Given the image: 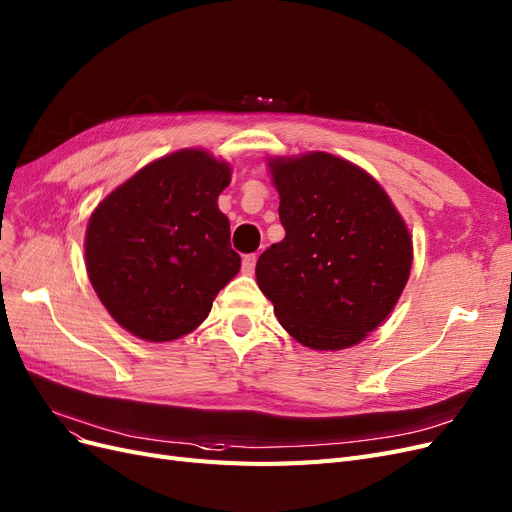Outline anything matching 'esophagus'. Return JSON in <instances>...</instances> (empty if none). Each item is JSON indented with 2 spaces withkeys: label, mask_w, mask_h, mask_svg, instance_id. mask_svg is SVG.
<instances>
[{
  "label": "esophagus",
  "mask_w": 512,
  "mask_h": 512,
  "mask_svg": "<svg viewBox=\"0 0 512 512\" xmlns=\"http://www.w3.org/2000/svg\"><path fill=\"white\" fill-rule=\"evenodd\" d=\"M254 267H256V254H248L243 258V271L252 275L254 273Z\"/></svg>",
  "instance_id": "1"
}]
</instances>
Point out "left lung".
Instances as JSON below:
<instances>
[{
  "label": "left lung",
  "instance_id": "8db88e82",
  "mask_svg": "<svg viewBox=\"0 0 512 512\" xmlns=\"http://www.w3.org/2000/svg\"><path fill=\"white\" fill-rule=\"evenodd\" d=\"M286 237L264 250L256 281L279 324L305 347L347 349L396 307L413 241L379 182L328 152L269 161Z\"/></svg>",
  "mask_w": 512,
  "mask_h": 512
}]
</instances>
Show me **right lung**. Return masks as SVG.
I'll return each instance as SVG.
<instances>
[{"mask_svg":"<svg viewBox=\"0 0 512 512\" xmlns=\"http://www.w3.org/2000/svg\"><path fill=\"white\" fill-rule=\"evenodd\" d=\"M228 184L231 165L186 148L139 169L93 211L86 273L103 307L135 337H184L239 273L231 224L218 209Z\"/></svg>","mask_w":512,"mask_h":512,"instance_id":"obj_1","label":"right lung"}]
</instances>
